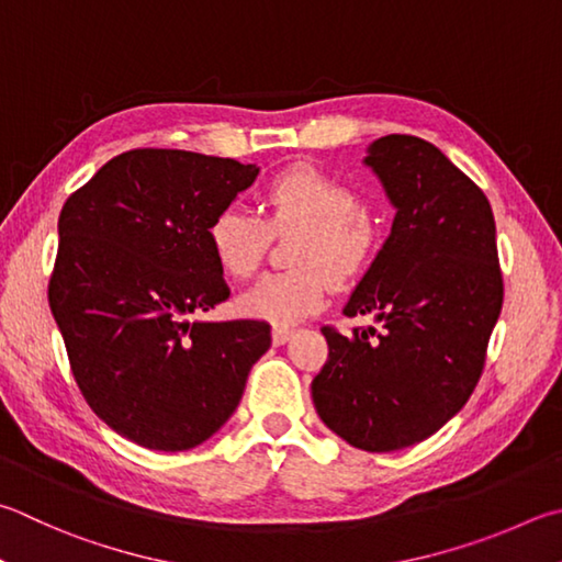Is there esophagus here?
<instances>
[{
  "instance_id": "obj_1",
  "label": "esophagus",
  "mask_w": 562,
  "mask_h": 562,
  "mask_svg": "<svg viewBox=\"0 0 562 562\" xmlns=\"http://www.w3.org/2000/svg\"><path fill=\"white\" fill-rule=\"evenodd\" d=\"M290 336H292V329H290V326H280V324H274V326H272V344H274V346L288 344V341H290Z\"/></svg>"
}]
</instances>
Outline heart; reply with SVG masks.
Returning a JSON list of instances; mask_svg holds the SVG:
<instances>
[{
    "mask_svg": "<svg viewBox=\"0 0 562 562\" xmlns=\"http://www.w3.org/2000/svg\"><path fill=\"white\" fill-rule=\"evenodd\" d=\"M260 213L243 206L223 209L211 221L209 243L218 268L246 280L260 268L273 231L302 228L292 272L265 274L240 294V310L274 324H292L322 307L336 282H351L369 270L381 246V231L349 183L312 165H292L262 189Z\"/></svg>",
    "mask_w": 562,
    "mask_h": 562,
    "instance_id": "b5f03b06",
    "label": "heart"
}]
</instances>
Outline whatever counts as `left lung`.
I'll return each mask as SVG.
<instances>
[{"label": "left lung", "mask_w": 562, "mask_h": 562, "mask_svg": "<svg viewBox=\"0 0 562 562\" xmlns=\"http://www.w3.org/2000/svg\"><path fill=\"white\" fill-rule=\"evenodd\" d=\"M366 167L395 218L344 314L381 331L331 326L329 359L312 381L322 423L351 447L393 452L423 442L462 411L502 314L496 223L484 191L430 142L385 135Z\"/></svg>", "instance_id": "8db88e82"}]
</instances>
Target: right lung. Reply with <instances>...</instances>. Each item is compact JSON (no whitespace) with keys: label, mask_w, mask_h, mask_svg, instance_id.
<instances>
[{"label":"right lung","mask_w":562,"mask_h":562,"mask_svg":"<svg viewBox=\"0 0 562 562\" xmlns=\"http://www.w3.org/2000/svg\"><path fill=\"white\" fill-rule=\"evenodd\" d=\"M258 167L132 149L70 193L48 304L93 413L147 450L206 442L236 411L270 324L201 322L228 300L209 228Z\"/></svg>","instance_id":"right-lung-1"}]
</instances>
